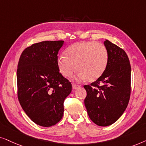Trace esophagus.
Returning a JSON list of instances; mask_svg holds the SVG:
<instances>
[{"instance_id": "esophagus-1", "label": "esophagus", "mask_w": 146, "mask_h": 146, "mask_svg": "<svg viewBox=\"0 0 146 146\" xmlns=\"http://www.w3.org/2000/svg\"><path fill=\"white\" fill-rule=\"evenodd\" d=\"M72 87H73V89H77L79 88L81 86L79 85H77V84H75V83H73V84L72 85Z\"/></svg>"}]
</instances>
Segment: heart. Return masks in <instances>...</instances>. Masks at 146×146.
Masks as SVG:
<instances>
[{
    "label": "heart",
    "mask_w": 146,
    "mask_h": 146,
    "mask_svg": "<svg viewBox=\"0 0 146 146\" xmlns=\"http://www.w3.org/2000/svg\"><path fill=\"white\" fill-rule=\"evenodd\" d=\"M108 62V52L104 44L93 40L79 42L69 46L65 55H59L58 67L65 77H71L77 69L80 79L95 81L102 76ZM77 67H76V66Z\"/></svg>",
    "instance_id": "1"
}]
</instances>
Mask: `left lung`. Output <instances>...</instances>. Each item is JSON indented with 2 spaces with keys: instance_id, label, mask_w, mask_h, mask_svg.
Here are the masks:
<instances>
[{
  "instance_id": "8db88e82",
  "label": "left lung",
  "mask_w": 146,
  "mask_h": 146,
  "mask_svg": "<svg viewBox=\"0 0 146 146\" xmlns=\"http://www.w3.org/2000/svg\"><path fill=\"white\" fill-rule=\"evenodd\" d=\"M104 44L108 65L102 76L84 85V103L91 121L105 127L115 123L127 108L131 94V65L123 49L108 40Z\"/></svg>"
}]
</instances>
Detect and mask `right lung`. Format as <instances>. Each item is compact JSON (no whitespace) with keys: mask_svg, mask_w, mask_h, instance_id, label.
<instances>
[{"mask_svg":"<svg viewBox=\"0 0 146 146\" xmlns=\"http://www.w3.org/2000/svg\"><path fill=\"white\" fill-rule=\"evenodd\" d=\"M63 40L42 41L23 50L17 71V96L34 123L50 127L62 119L71 83L59 72L58 52Z\"/></svg>","mask_w":146,"mask_h":146,"instance_id":"obj_1","label":"right lung"}]
</instances>
